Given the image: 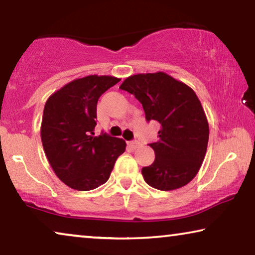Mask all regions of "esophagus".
I'll return each mask as SVG.
<instances>
[{
  "instance_id": "1",
  "label": "esophagus",
  "mask_w": 255,
  "mask_h": 255,
  "mask_svg": "<svg viewBox=\"0 0 255 255\" xmlns=\"http://www.w3.org/2000/svg\"><path fill=\"white\" fill-rule=\"evenodd\" d=\"M139 145H140V143H139V141H136V140H133V141H130V142H128V146H130L132 149L138 148Z\"/></svg>"
}]
</instances>
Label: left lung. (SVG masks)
Returning a JSON list of instances; mask_svg holds the SVG:
<instances>
[{
  "label": "left lung",
  "instance_id": "8db88e82",
  "mask_svg": "<svg viewBox=\"0 0 255 255\" xmlns=\"http://www.w3.org/2000/svg\"><path fill=\"white\" fill-rule=\"evenodd\" d=\"M142 105L146 121L160 123L158 140L149 143L155 160L141 173L149 186L171 191L197 175L207 150L209 127L191 87L164 72L128 77L120 86Z\"/></svg>",
  "mask_w": 255,
  "mask_h": 255
}]
</instances>
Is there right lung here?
I'll list each match as a JSON object with an SVG mask.
<instances>
[{"mask_svg":"<svg viewBox=\"0 0 255 255\" xmlns=\"http://www.w3.org/2000/svg\"><path fill=\"white\" fill-rule=\"evenodd\" d=\"M121 79L87 76L66 84L48 99L43 109L41 141L56 176L77 191H90L109 179L123 139L94 136L98 100Z\"/></svg>","mask_w":255,"mask_h":255,"instance_id":"right-lung-1","label":"right lung"}]
</instances>
